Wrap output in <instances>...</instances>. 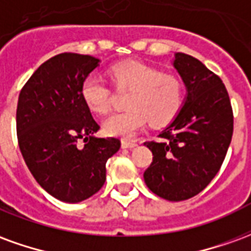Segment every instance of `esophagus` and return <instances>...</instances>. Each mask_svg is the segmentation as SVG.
<instances>
[{
    "label": "esophagus",
    "mask_w": 251,
    "mask_h": 251,
    "mask_svg": "<svg viewBox=\"0 0 251 251\" xmlns=\"http://www.w3.org/2000/svg\"><path fill=\"white\" fill-rule=\"evenodd\" d=\"M121 145H122V148H125V149H127V148L137 147V142L136 141H127V140H122V142H121Z\"/></svg>",
    "instance_id": "esophagus-1"
}]
</instances>
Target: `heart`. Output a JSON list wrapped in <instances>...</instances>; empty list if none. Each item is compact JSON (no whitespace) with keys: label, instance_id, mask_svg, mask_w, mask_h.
<instances>
[{"label":"heart","instance_id":"1","mask_svg":"<svg viewBox=\"0 0 251 251\" xmlns=\"http://www.w3.org/2000/svg\"><path fill=\"white\" fill-rule=\"evenodd\" d=\"M109 74L115 87L130 90L126 98L129 109L115 111L104 120L103 129L109 136L130 138L148 121L153 126L165 125L179 113L183 103V84L179 77L136 62L114 64ZM80 95L94 113L104 114L110 109L111 91L98 74H90L83 80Z\"/></svg>","mask_w":251,"mask_h":251}]
</instances>
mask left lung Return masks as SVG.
Wrapping results in <instances>:
<instances>
[{
  "instance_id": "1",
  "label": "left lung",
  "mask_w": 251,
  "mask_h": 251,
  "mask_svg": "<svg viewBox=\"0 0 251 251\" xmlns=\"http://www.w3.org/2000/svg\"><path fill=\"white\" fill-rule=\"evenodd\" d=\"M174 67L187 97L179 114L160 133L161 140L145 142L153 161L144 180L153 194L180 201L201 192L219 172L231 142L234 118L221 77L181 52L175 53Z\"/></svg>"
}]
</instances>
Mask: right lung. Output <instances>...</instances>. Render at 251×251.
I'll use <instances>...</instances> for the list:
<instances>
[{
    "mask_svg": "<svg viewBox=\"0 0 251 251\" xmlns=\"http://www.w3.org/2000/svg\"><path fill=\"white\" fill-rule=\"evenodd\" d=\"M99 62L90 55H56L33 72L19 97L17 138L25 164L41 188L66 203L102 188L106 161L121 147L118 138L94 136L99 125L80 95ZM82 138L85 147H79Z\"/></svg>",
    "mask_w": 251,
    "mask_h": 251,
    "instance_id": "1",
    "label": "right lung"
}]
</instances>
